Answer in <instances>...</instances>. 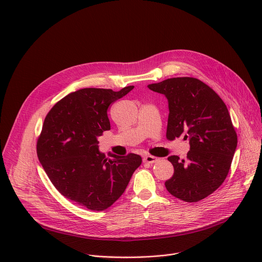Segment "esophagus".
<instances>
[{
    "label": "esophagus",
    "instance_id": "1",
    "mask_svg": "<svg viewBox=\"0 0 262 262\" xmlns=\"http://www.w3.org/2000/svg\"><path fill=\"white\" fill-rule=\"evenodd\" d=\"M158 161H159V159L154 156H146L143 159V162L147 163V164H154V163H157Z\"/></svg>",
    "mask_w": 262,
    "mask_h": 262
}]
</instances>
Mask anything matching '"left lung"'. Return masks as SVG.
Instances as JSON below:
<instances>
[{
    "label": "left lung",
    "instance_id": "1",
    "mask_svg": "<svg viewBox=\"0 0 262 262\" xmlns=\"http://www.w3.org/2000/svg\"><path fill=\"white\" fill-rule=\"evenodd\" d=\"M148 88L168 99L167 139L183 136L191 146L186 161L168 158L174 174L165 182L166 189L182 201L198 202L220 188L231 167L237 135L228 108L209 86L195 78H172Z\"/></svg>",
    "mask_w": 262,
    "mask_h": 262
}]
</instances>
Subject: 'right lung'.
<instances>
[{"label": "right lung", "mask_w": 262, "mask_h": 262, "mask_svg": "<svg viewBox=\"0 0 262 262\" xmlns=\"http://www.w3.org/2000/svg\"><path fill=\"white\" fill-rule=\"evenodd\" d=\"M134 86L84 88L59 100L48 113L37 140V157L58 192L90 210H104L124 193L142 158L98 150L97 138L111 129L106 111Z\"/></svg>", "instance_id": "add662e5"}]
</instances>
